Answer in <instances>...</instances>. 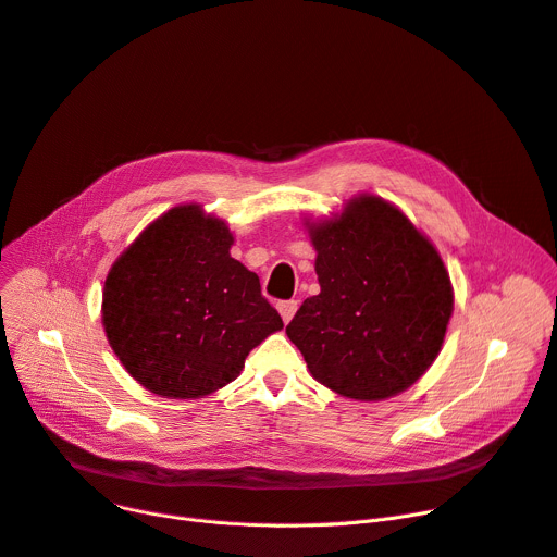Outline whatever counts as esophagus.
<instances>
[{"label":"esophagus","mask_w":557,"mask_h":557,"mask_svg":"<svg viewBox=\"0 0 557 557\" xmlns=\"http://www.w3.org/2000/svg\"><path fill=\"white\" fill-rule=\"evenodd\" d=\"M276 308H278V312H281V317H283V322L289 324V320H293V317H295L299 304H297V301H281Z\"/></svg>","instance_id":"obj_1"}]
</instances>
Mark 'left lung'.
<instances>
[{
    "mask_svg": "<svg viewBox=\"0 0 557 557\" xmlns=\"http://www.w3.org/2000/svg\"><path fill=\"white\" fill-rule=\"evenodd\" d=\"M304 226L322 289L285 333L310 376L356 401L406 392L440 356L454 314L440 251L399 208L367 193Z\"/></svg>",
    "mask_w": 557,
    "mask_h": 557,
    "instance_id": "8db88e82",
    "label": "left lung"
}]
</instances>
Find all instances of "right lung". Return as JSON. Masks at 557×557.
I'll return each mask as SVG.
<instances>
[{"label": "right lung", "mask_w": 557, "mask_h": 557, "mask_svg": "<svg viewBox=\"0 0 557 557\" xmlns=\"http://www.w3.org/2000/svg\"><path fill=\"white\" fill-rule=\"evenodd\" d=\"M228 224L174 206L106 276L101 324L131 379L165 399H201L240 376L249 351L283 329L260 278L231 258Z\"/></svg>", "instance_id": "right-lung-1"}]
</instances>
